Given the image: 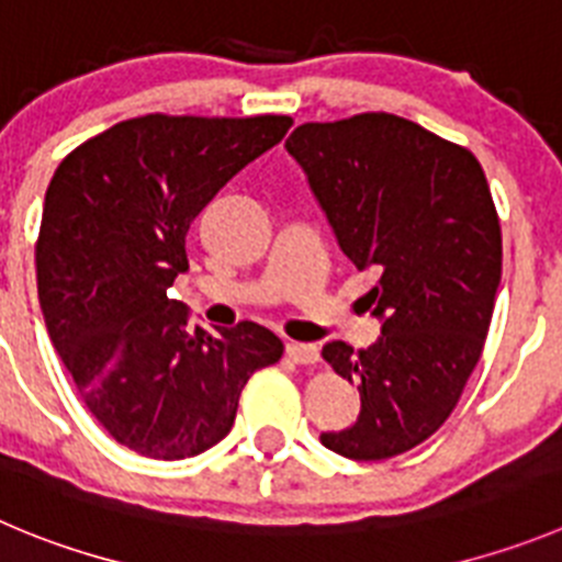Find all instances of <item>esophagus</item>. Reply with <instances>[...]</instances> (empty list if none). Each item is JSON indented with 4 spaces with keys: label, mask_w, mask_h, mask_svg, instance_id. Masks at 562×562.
<instances>
[{
    "label": "esophagus",
    "mask_w": 562,
    "mask_h": 562,
    "mask_svg": "<svg viewBox=\"0 0 562 562\" xmlns=\"http://www.w3.org/2000/svg\"><path fill=\"white\" fill-rule=\"evenodd\" d=\"M285 355L293 360V363H302V366L318 363V346L316 344H299V340H288Z\"/></svg>",
    "instance_id": "1"
}]
</instances>
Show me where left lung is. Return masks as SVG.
I'll return each mask as SVG.
<instances>
[{"label":"left lung","mask_w":562,"mask_h":562,"mask_svg":"<svg viewBox=\"0 0 562 562\" xmlns=\"http://www.w3.org/2000/svg\"><path fill=\"white\" fill-rule=\"evenodd\" d=\"M358 271L380 338L322 349L358 382L352 427L322 432L349 460H387L427 440L458 405L494 316L502 229L485 171L469 149L391 113L302 124L285 140Z\"/></svg>","instance_id":"left-lung-1"}]
</instances>
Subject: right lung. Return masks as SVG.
Segmentation results:
<instances>
[{"label":"right lung","instance_id":"add662e5","mask_svg":"<svg viewBox=\"0 0 562 562\" xmlns=\"http://www.w3.org/2000/svg\"><path fill=\"white\" fill-rule=\"evenodd\" d=\"M288 115H140L77 146L44 199L35 266L46 329L122 447L182 460L233 429L249 376L282 358L255 322L191 324L169 296L191 222L291 127Z\"/></svg>","mask_w":562,"mask_h":562}]
</instances>
